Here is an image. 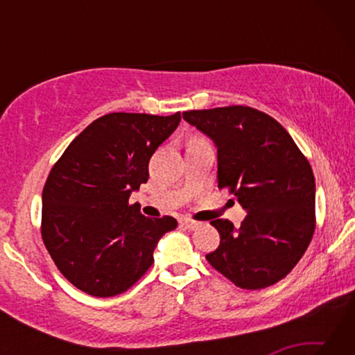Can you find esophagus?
Here are the masks:
<instances>
[{
  "label": "esophagus",
  "instance_id": "obj_1",
  "mask_svg": "<svg viewBox=\"0 0 355 355\" xmlns=\"http://www.w3.org/2000/svg\"><path fill=\"white\" fill-rule=\"evenodd\" d=\"M180 225L188 228V230H194L196 227H199V222L192 220V219H182V220H180Z\"/></svg>",
  "mask_w": 355,
  "mask_h": 355
}]
</instances>
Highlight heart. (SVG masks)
Segmentation results:
<instances>
[{"label": "heart", "mask_w": 355, "mask_h": 355, "mask_svg": "<svg viewBox=\"0 0 355 355\" xmlns=\"http://www.w3.org/2000/svg\"><path fill=\"white\" fill-rule=\"evenodd\" d=\"M191 141H199V137H194V139H191Z\"/></svg>", "instance_id": "obj_1"}]
</instances>
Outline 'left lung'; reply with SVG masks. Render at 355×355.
Returning a JSON list of instances; mask_svg holds the SVG:
<instances>
[{
	"instance_id": "left-lung-1",
	"label": "left lung",
	"mask_w": 355,
	"mask_h": 355,
	"mask_svg": "<svg viewBox=\"0 0 355 355\" xmlns=\"http://www.w3.org/2000/svg\"><path fill=\"white\" fill-rule=\"evenodd\" d=\"M183 119L218 147V183L245 209L236 228L211 220L220 235L208 263L243 290L286 277L316 227L315 177L309 159L277 120L250 106L184 111Z\"/></svg>"
}]
</instances>
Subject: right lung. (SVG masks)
Masks as SVG:
<instances>
[{"mask_svg": "<svg viewBox=\"0 0 355 355\" xmlns=\"http://www.w3.org/2000/svg\"><path fill=\"white\" fill-rule=\"evenodd\" d=\"M182 116L111 112L65 148L42 192V239L59 271L78 290L111 297L130 290L153 263L172 216L146 218L130 194L148 180L155 150Z\"/></svg>", "mask_w": 355, "mask_h": 355, "instance_id": "add662e5", "label": "right lung"}]
</instances>
